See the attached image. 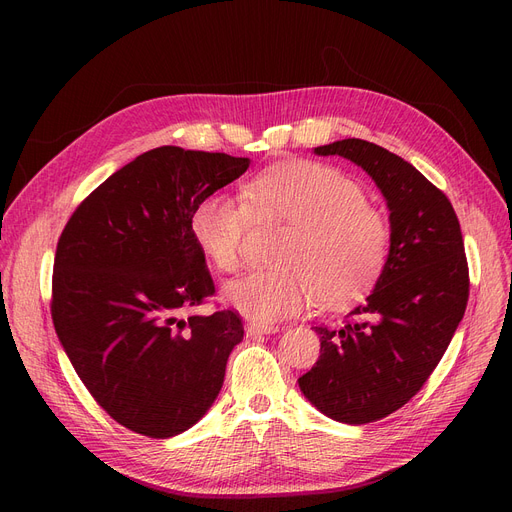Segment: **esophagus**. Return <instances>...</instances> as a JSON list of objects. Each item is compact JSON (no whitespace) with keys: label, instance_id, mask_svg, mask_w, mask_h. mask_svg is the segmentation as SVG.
Masks as SVG:
<instances>
[{"label":"esophagus","instance_id":"esophagus-1","mask_svg":"<svg viewBox=\"0 0 512 512\" xmlns=\"http://www.w3.org/2000/svg\"><path fill=\"white\" fill-rule=\"evenodd\" d=\"M280 328L274 324H249L247 336H265V334H276Z\"/></svg>","mask_w":512,"mask_h":512}]
</instances>
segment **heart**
I'll return each instance as SVG.
<instances>
[{
  "instance_id": "heart-1",
  "label": "heart",
  "mask_w": 512,
  "mask_h": 512,
  "mask_svg": "<svg viewBox=\"0 0 512 512\" xmlns=\"http://www.w3.org/2000/svg\"><path fill=\"white\" fill-rule=\"evenodd\" d=\"M249 199L215 191L191 215L193 240L224 274L240 267L253 209L259 218L292 226L278 257L282 270H259L226 284L224 299L236 311L272 321L301 313L315 299L342 307L380 278L392 230L355 178L321 161H288L261 172L249 186Z\"/></svg>"
}]
</instances>
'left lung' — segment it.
Masks as SVG:
<instances>
[{"label":"left lung","instance_id":"left-lung-1","mask_svg":"<svg viewBox=\"0 0 512 512\" xmlns=\"http://www.w3.org/2000/svg\"><path fill=\"white\" fill-rule=\"evenodd\" d=\"M315 153L361 166L390 209V255L378 282L342 326H315L321 355L299 378L321 413L363 425L407 405L432 375L465 315L469 267L448 197L409 161L361 139Z\"/></svg>","mask_w":512,"mask_h":512}]
</instances>
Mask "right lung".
Returning a JSON list of instances; mask_svg holds the SVG:
<instances>
[{"label": "right lung", "mask_w": 512, "mask_h": 512, "mask_svg": "<svg viewBox=\"0 0 512 512\" xmlns=\"http://www.w3.org/2000/svg\"><path fill=\"white\" fill-rule=\"evenodd\" d=\"M249 164L151 149L101 182L58 240L53 326L97 405L134 434H182L222 390L245 328L234 309L182 317L215 292L191 215Z\"/></svg>", "instance_id": "obj_1"}]
</instances>
